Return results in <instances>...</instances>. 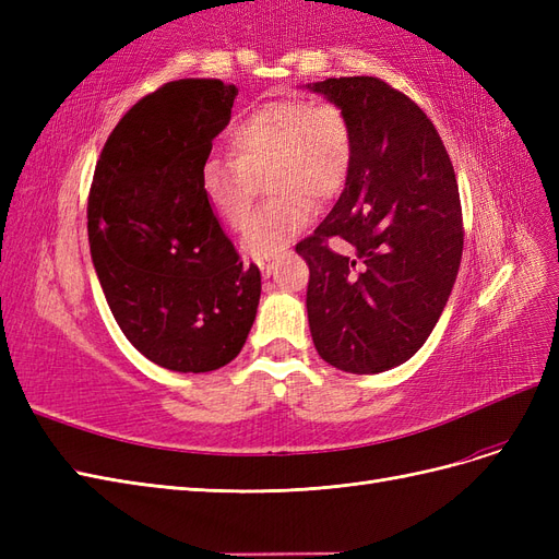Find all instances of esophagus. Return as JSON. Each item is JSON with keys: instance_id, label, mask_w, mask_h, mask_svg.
I'll use <instances>...</instances> for the list:
<instances>
[{"instance_id": "34e87169", "label": "esophagus", "mask_w": 559, "mask_h": 559, "mask_svg": "<svg viewBox=\"0 0 559 559\" xmlns=\"http://www.w3.org/2000/svg\"><path fill=\"white\" fill-rule=\"evenodd\" d=\"M253 263H257V265L261 267V273H263L265 277L273 275L275 263H273V259H270V257H253Z\"/></svg>"}]
</instances>
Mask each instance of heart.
Segmentation results:
<instances>
[{"label": "heart", "instance_id": "1", "mask_svg": "<svg viewBox=\"0 0 559 559\" xmlns=\"http://www.w3.org/2000/svg\"><path fill=\"white\" fill-rule=\"evenodd\" d=\"M230 158L202 165L210 212L233 230L249 222L263 177L270 198L245 235L251 253H273L345 189L354 165V128L343 107L284 97L259 105L228 132Z\"/></svg>", "mask_w": 559, "mask_h": 559}]
</instances>
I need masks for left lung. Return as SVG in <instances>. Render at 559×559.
Wrapping results in <instances>:
<instances>
[{
  "mask_svg": "<svg viewBox=\"0 0 559 559\" xmlns=\"http://www.w3.org/2000/svg\"><path fill=\"white\" fill-rule=\"evenodd\" d=\"M354 128L345 191L296 245L310 267L308 319L319 357L345 373L408 361L441 317L462 261V202L433 123L376 76L312 83ZM343 239L347 252L328 240Z\"/></svg>",
  "mask_w": 559,
  "mask_h": 559,
  "instance_id": "obj_1",
  "label": "left lung"
}]
</instances>
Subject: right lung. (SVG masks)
Listing matches in <instances>:
<instances>
[{
	"label": "right lung",
	"mask_w": 559,
	"mask_h": 559,
	"mask_svg": "<svg viewBox=\"0 0 559 559\" xmlns=\"http://www.w3.org/2000/svg\"><path fill=\"white\" fill-rule=\"evenodd\" d=\"M235 95L218 79L165 83L111 130L91 183V257L109 310L134 349L177 373L238 357L261 298L259 265H242L200 189Z\"/></svg>",
	"instance_id": "right-lung-1"
}]
</instances>
